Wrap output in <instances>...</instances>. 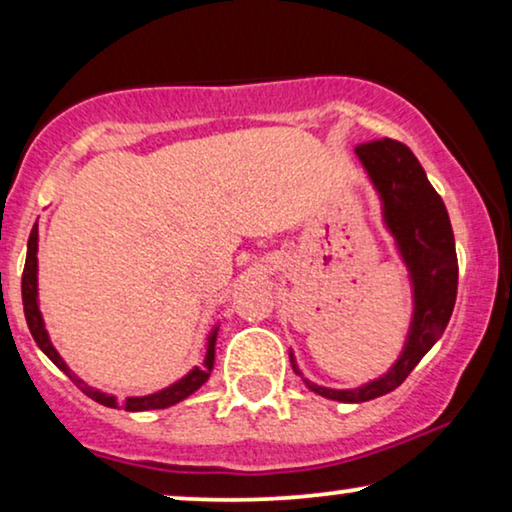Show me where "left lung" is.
I'll list each match as a JSON object with an SVG mask.
<instances>
[{"label": "left lung", "instance_id": "obj_1", "mask_svg": "<svg viewBox=\"0 0 512 512\" xmlns=\"http://www.w3.org/2000/svg\"><path fill=\"white\" fill-rule=\"evenodd\" d=\"M361 163L373 179L384 200V216L389 230L396 235L401 254L408 263L412 284H415V319H412L410 340L401 359L380 380L361 389H326L310 380L307 387L319 396L342 403L373 401L401 387L422 356L436 345L452 317L457 300L459 263L454 249V233L445 202L426 179L408 146L396 139H373L356 146ZM293 361V356H291ZM293 370H300L293 363Z\"/></svg>", "mask_w": 512, "mask_h": 512}]
</instances>
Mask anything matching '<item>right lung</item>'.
I'll return each mask as SVG.
<instances>
[{
	"instance_id": "add662e5",
	"label": "right lung",
	"mask_w": 512,
	"mask_h": 512,
	"mask_svg": "<svg viewBox=\"0 0 512 512\" xmlns=\"http://www.w3.org/2000/svg\"><path fill=\"white\" fill-rule=\"evenodd\" d=\"M23 310H25V319H27V326H30V333L34 342H37L41 352H44L48 359H51L55 366H58L62 373L69 375V380H72L76 387H79L83 394L93 398V401L107 405V408H116V398L114 396H107L102 394V391H95L90 389L86 382L79 380L65 361L60 359V354L55 352V347L51 345V340H48V333L44 328V319H41V312H39V305H37V223H34L32 233H30V240H27V258H25V270H23ZM214 342H216V333L209 338V347H207V361L205 366L200 368H193L191 373H188L184 380H179L177 384H172V387H167L163 391H158V394H151V396H142V398H125L121 403L125 410L130 412H142V410H158V408H170V405L184 401L186 396H191L195 389H200L202 384L207 382L209 373H212V366H214Z\"/></svg>"
}]
</instances>
